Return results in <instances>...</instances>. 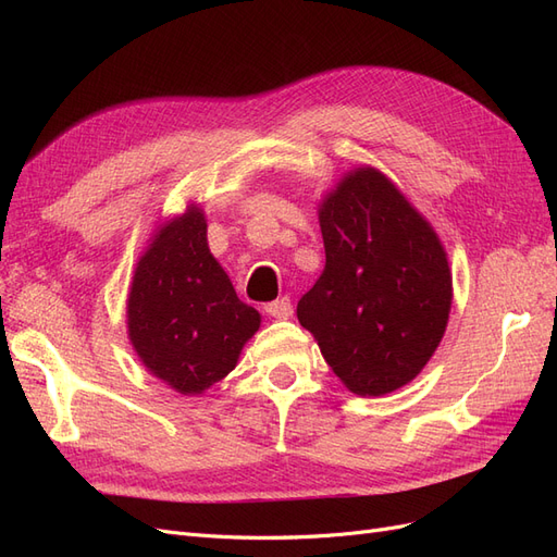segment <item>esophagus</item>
I'll return each instance as SVG.
<instances>
[{"mask_svg": "<svg viewBox=\"0 0 557 557\" xmlns=\"http://www.w3.org/2000/svg\"><path fill=\"white\" fill-rule=\"evenodd\" d=\"M264 313L272 315V318H278V320L290 318V315H293L290 299H288V297H281V299H276V301H269V305L264 307Z\"/></svg>", "mask_w": 557, "mask_h": 557, "instance_id": "34e87169", "label": "esophagus"}]
</instances>
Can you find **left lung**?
I'll return each instance as SVG.
<instances>
[{"label": "left lung", "mask_w": 557, "mask_h": 557, "mask_svg": "<svg viewBox=\"0 0 557 557\" xmlns=\"http://www.w3.org/2000/svg\"><path fill=\"white\" fill-rule=\"evenodd\" d=\"M325 269L297 318L348 391L379 397L413 381L446 332L453 281L430 223L372 166L320 207Z\"/></svg>", "instance_id": "left-lung-1"}]
</instances>
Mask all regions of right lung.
Segmentation results:
<instances>
[{
	"label": "right lung",
	"instance_id": "right-lung-1",
	"mask_svg": "<svg viewBox=\"0 0 557 557\" xmlns=\"http://www.w3.org/2000/svg\"><path fill=\"white\" fill-rule=\"evenodd\" d=\"M129 339L148 372L181 395L225 379L260 313L244 305L207 244L205 213L190 207L166 223L134 272Z\"/></svg>",
	"mask_w": 557,
	"mask_h": 557
}]
</instances>
